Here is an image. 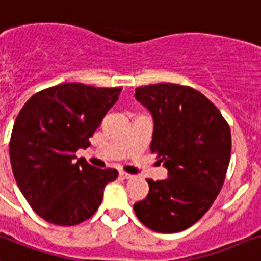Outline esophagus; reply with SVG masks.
Returning <instances> with one entry per match:
<instances>
[{
	"mask_svg": "<svg viewBox=\"0 0 261 261\" xmlns=\"http://www.w3.org/2000/svg\"><path fill=\"white\" fill-rule=\"evenodd\" d=\"M120 177L124 179H129L132 178L133 175L132 174H128V173H125V171H120Z\"/></svg>",
	"mask_w": 261,
	"mask_h": 261,
	"instance_id": "esophagus-1",
	"label": "esophagus"
}]
</instances>
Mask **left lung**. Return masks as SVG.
<instances>
[{
    "mask_svg": "<svg viewBox=\"0 0 261 261\" xmlns=\"http://www.w3.org/2000/svg\"><path fill=\"white\" fill-rule=\"evenodd\" d=\"M135 98L152 116L151 151L167 169L148 179V195L133 205L137 219L158 233H178L207 213L221 192L231 153V133L213 102L191 87H139Z\"/></svg>",
    "mask_w": 261,
    "mask_h": 261,
    "instance_id": "8db88e82",
    "label": "left lung"
}]
</instances>
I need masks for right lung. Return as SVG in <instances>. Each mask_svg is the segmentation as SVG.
I'll use <instances>...</instances> for the list:
<instances>
[{
    "mask_svg": "<svg viewBox=\"0 0 261 261\" xmlns=\"http://www.w3.org/2000/svg\"><path fill=\"white\" fill-rule=\"evenodd\" d=\"M122 88L65 83L28 99L16 118L9 155L20 192L40 218L73 226L94 215L116 169H98L84 159L87 148Z\"/></svg>",
    "mask_w": 261,
    "mask_h": 261,
    "instance_id": "obj_1",
    "label": "right lung"
}]
</instances>
